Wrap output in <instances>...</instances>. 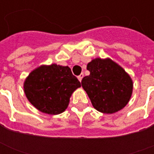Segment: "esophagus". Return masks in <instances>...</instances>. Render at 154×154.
I'll use <instances>...</instances> for the list:
<instances>
[{
  "mask_svg": "<svg viewBox=\"0 0 154 154\" xmlns=\"http://www.w3.org/2000/svg\"><path fill=\"white\" fill-rule=\"evenodd\" d=\"M84 77L83 73H82V74H80V75H79L78 77H77V78H78V80L80 81V82H82V77Z\"/></svg>",
  "mask_w": 154,
  "mask_h": 154,
  "instance_id": "obj_1",
  "label": "esophagus"
}]
</instances>
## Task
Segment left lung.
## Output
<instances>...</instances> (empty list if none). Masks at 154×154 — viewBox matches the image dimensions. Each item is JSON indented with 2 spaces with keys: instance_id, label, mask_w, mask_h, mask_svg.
<instances>
[{
  "instance_id": "obj_1",
  "label": "left lung",
  "mask_w": 154,
  "mask_h": 154,
  "mask_svg": "<svg viewBox=\"0 0 154 154\" xmlns=\"http://www.w3.org/2000/svg\"><path fill=\"white\" fill-rule=\"evenodd\" d=\"M87 69L90 75L82 78V86L96 110L113 114L125 106L132 95L133 82L122 67L110 59L96 58Z\"/></svg>"
}]
</instances>
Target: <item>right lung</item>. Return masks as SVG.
<instances>
[{
    "label": "right lung",
    "mask_w": 154,
    "mask_h": 154,
    "mask_svg": "<svg viewBox=\"0 0 154 154\" xmlns=\"http://www.w3.org/2000/svg\"><path fill=\"white\" fill-rule=\"evenodd\" d=\"M80 87V82L70 67L57 64L36 68L24 84L29 101L41 112L49 115L63 112L72 93Z\"/></svg>",
    "instance_id": "right-lung-1"
}]
</instances>
